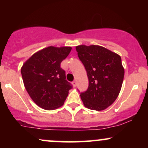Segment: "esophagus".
<instances>
[{"instance_id": "obj_1", "label": "esophagus", "mask_w": 148, "mask_h": 148, "mask_svg": "<svg viewBox=\"0 0 148 148\" xmlns=\"http://www.w3.org/2000/svg\"><path fill=\"white\" fill-rule=\"evenodd\" d=\"M72 85H73V86H74V87H76V81H73Z\"/></svg>"}]
</instances>
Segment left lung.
I'll use <instances>...</instances> for the list:
<instances>
[{"label": "left lung", "instance_id": "8db88e82", "mask_svg": "<svg viewBox=\"0 0 148 148\" xmlns=\"http://www.w3.org/2000/svg\"><path fill=\"white\" fill-rule=\"evenodd\" d=\"M76 50L89 81L87 90L80 95L81 100L89 109L103 111L114 102L121 90L125 74L121 57L98 45H79Z\"/></svg>", "mask_w": 148, "mask_h": 148}]
</instances>
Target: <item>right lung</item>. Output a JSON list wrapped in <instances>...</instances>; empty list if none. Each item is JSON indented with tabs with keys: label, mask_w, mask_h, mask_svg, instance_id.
<instances>
[{
	"label": "right lung",
	"mask_w": 148,
	"mask_h": 148,
	"mask_svg": "<svg viewBox=\"0 0 148 148\" xmlns=\"http://www.w3.org/2000/svg\"><path fill=\"white\" fill-rule=\"evenodd\" d=\"M71 50L70 47L51 46L34 53L22 66L25 90L34 102L44 109L51 111L62 106L72 89L60 67Z\"/></svg>",
	"instance_id": "1"
}]
</instances>
